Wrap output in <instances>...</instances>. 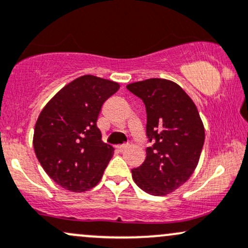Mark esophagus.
<instances>
[{"label": "esophagus", "instance_id": "esophagus-1", "mask_svg": "<svg viewBox=\"0 0 248 248\" xmlns=\"http://www.w3.org/2000/svg\"><path fill=\"white\" fill-rule=\"evenodd\" d=\"M127 148H128V145H121V146H116V149H118L119 152H124V151H126Z\"/></svg>", "mask_w": 248, "mask_h": 248}]
</instances>
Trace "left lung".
Returning a JSON list of instances; mask_svg holds the SVG:
<instances>
[{
    "instance_id": "1",
    "label": "left lung",
    "mask_w": 248,
    "mask_h": 248,
    "mask_svg": "<svg viewBox=\"0 0 248 248\" xmlns=\"http://www.w3.org/2000/svg\"><path fill=\"white\" fill-rule=\"evenodd\" d=\"M146 106V132L153 146L146 160L132 170L135 184L146 193L162 197L178 189L199 162L205 128L197 106L173 81L148 78L127 84Z\"/></svg>"
}]
</instances>
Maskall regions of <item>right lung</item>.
Wrapping results in <instances>:
<instances>
[{
	"label": "right lung",
	"mask_w": 248,
	"mask_h": 248,
	"mask_svg": "<svg viewBox=\"0 0 248 248\" xmlns=\"http://www.w3.org/2000/svg\"><path fill=\"white\" fill-rule=\"evenodd\" d=\"M114 81L83 75L54 95L41 110L32 145L49 178L70 192L96 186L114 153L96 121L103 102L119 91Z\"/></svg>",
	"instance_id": "add662e5"
}]
</instances>
